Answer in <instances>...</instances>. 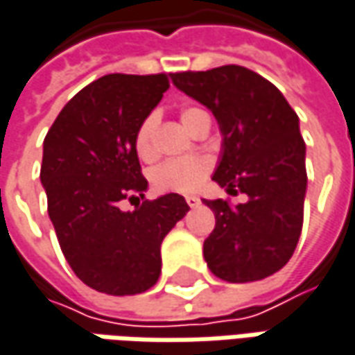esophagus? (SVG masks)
<instances>
[{
  "label": "esophagus",
  "mask_w": 355,
  "mask_h": 355,
  "mask_svg": "<svg viewBox=\"0 0 355 355\" xmlns=\"http://www.w3.org/2000/svg\"><path fill=\"white\" fill-rule=\"evenodd\" d=\"M184 198H187V204H189L190 208H196V206L200 204V198H198V196H192V194H190V196H184Z\"/></svg>",
  "instance_id": "34e87169"
}]
</instances>
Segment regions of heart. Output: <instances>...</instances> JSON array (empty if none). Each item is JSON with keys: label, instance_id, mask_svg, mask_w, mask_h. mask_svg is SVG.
Segmentation results:
<instances>
[{"label": "heart", "instance_id": "1", "mask_svg": "<svg viewBox=\"0 0 355 355\" xmlns=\"http://www.w3.org/2000/svg\"><path fill=\"white\" fill-rule=\"evenodd\" d=\"M210 119L208 114L196 105H184L180 110V121L190 129L200 125L202 121ZM159 125L157 112H151L141 119L139 128L135 131V151L143 161H151L155 157V131ZM212 171V161L206 155H190L168 159L159 166H155L151 173L155 189L168 190V192H192L202 184V180Z\"/></svg>", "mask_w": 355, "mask_h": 355}]
</instances>
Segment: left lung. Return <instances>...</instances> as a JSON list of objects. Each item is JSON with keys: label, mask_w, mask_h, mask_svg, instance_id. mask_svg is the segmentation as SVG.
I'll use <instances>...</instances> for the list:
<instances>
[{"label": "left lung", "mask_w": 355, "mask_h": 355, "mask_svg": "<svg viewBox=\"0 0 355 355\" xmlns=\"http://www.w3.org/2000/svg\"><path fill=\"white\" fill-rule=\"evenodd\" d=\"M173 82L218 119L222 157L212 180L250 196L238 206L204 200L216 218L204 259L227 283L273 275L287 265L302 230L306 147L299 116L277 86L238 64L177 72Z\"/></svg>", "instance_id": "8db88e82"}]
</instances>
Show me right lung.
I'll use <instances>...</instances> for the list:
<instances>
[{"mask_svg":"<svg viewBox=\"0 0 355 355\" xmlns=\"http://www.w3.org/2000/svg\"><path fill=\"white\" fill-rule=\"evenodd\" d=\"M168 88L166 74H107L82 88L43 143L41 182L60 250L82 283L125 297L161 275V243L189 212L180 194L143 200L135 131ZM137 200L133 213L119 202Z\"/></svg>","mask_w":355,"mask_h":355,"instance_id":"1","label":"right lung"}]
</instances>
